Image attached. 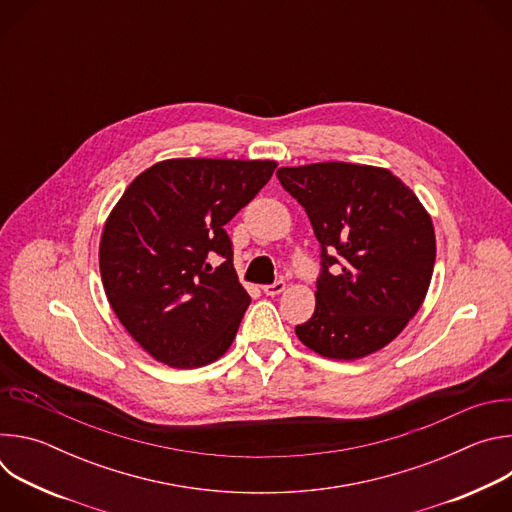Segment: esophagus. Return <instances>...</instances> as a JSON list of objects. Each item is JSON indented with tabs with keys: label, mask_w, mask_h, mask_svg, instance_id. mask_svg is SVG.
<instances>
[{
	"label": "esophagus",
	"mask_w": 512,
	"mask_h": 512,
	"mask_svg": "<svg viewBox=\"0 0 512 512\" xmlns=\"http://www.w3.org/2000/svg\"><path fill=\"white\" fill-rule=\"evenodd\" d=\"M285 289V281H275V283H271V285H263V294L265 296H279L281 291Z\"/></svg>",
	"instance_id": "34e87169"
}]
</instances>
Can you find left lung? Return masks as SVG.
I'll use <instances>...</instances> for the list:
<instances>
[{
    "label": "left lung",
    "instance_id": "8db88e82",
    "mask_svg": "<svg viewBox=\"0 0 512 512\" xmlns=\"http://www.w3.org/2000/svg\"><path fill=\"white\" fill-rule=\"evenodd\" d=\"M322 247L314 316L296 326L316 354L356 360L395 340L421 308L435 263L429 212L391 170L320 162L279 168Z\"/></svg>",
    "mask_w": 512,
    "mask_h": 512
}]
</instances>
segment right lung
I'll list each match as a JSON object with an SVG mask.
<instances>
[{
	"instance_id": "1",
	"label": "right lung",
	"mask_w": 512,
	"mask_h": 512,
	"mask_svg": "<svg viewBox=\"0 0 512 512\" xmlns=\"http://www.w3.org/2000/svg\"><path fill=\"white\" fill-rule=\"evenodd\" d=\"M275 168L273 160H164L141 172L109 212L99 245L105 294L158 362L198 369L233 344L251 298L225 225ZM214 256L218 268L209 265Z\"/></svg>"
}]
</instances>
